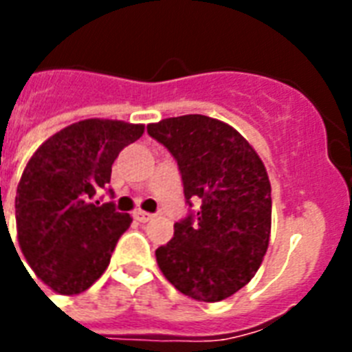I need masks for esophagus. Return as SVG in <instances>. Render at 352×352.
I'll list each match as a JSON object with an SVG mask.
<instances>
[{
  "label": "esophagus",
  "instance_id": "esophagus-1",
  "mask_svg": "<svg viewBox=\"0 0 352 352\" xmlns=\"http://www.w3.org/2000/svg\"><path fill=\"white\" fill-rule=\"evenodd\" d=\"M153 217V214H148V212H142V210H137V212H135V219H137L138 223H148V221H151Z\"/></svg>",
  "mask_w": 352,
  "mask_h": 352
}]
</instances>
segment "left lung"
<instances>
[{
    "label": "left lung",
    "instance_id": "1",
    "mask_svg": "<svg viewBox=\"0 0 352 352\" xmlns=\"http://www.w3.org/2000/svg\"><path fill=\"white\" fill-rule=\"evenodd\" d=\"M148 133L175 157L188 203L201 201L195 221L188 215L175 223L170 243L155 252L160 272L192 300H226L256 276L267 254L272 188L265 164L217 118H164Z\"/></svg>",
    "mask_w": 352,
    "mask_h": 352
}]
</instances>
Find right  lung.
I'll use <instances>...</instances> for the list:
<instances>
[{"instance_id":"add662e5","label":"right lung","mask_w":352,"mask_h":352,"mask_svg":"<svg viewBox=\"0 0 352 352\" xmlns=\"http://www.w3.org/2000/svg\"><path fill=\"white\" fill-rule=\"evenodd\" d=\"M142 124L107 118L74 122L49 137L25 166L16 190L19 248L38 278L63 296L84 292L106 272L129 214L93 201L111 166Z\"/></svg>"}]
</instances>
